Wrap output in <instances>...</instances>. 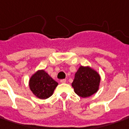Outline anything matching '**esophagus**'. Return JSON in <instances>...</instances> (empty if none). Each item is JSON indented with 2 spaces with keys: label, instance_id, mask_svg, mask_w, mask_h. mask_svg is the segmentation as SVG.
I'll return each mask as SVG.
<instances>
[{
  "label": "esophagus",
  "instance_id": "obj_1",
  "mask_svg": "<svg viewBox=\"0 0 129 129\" xmlns=\"http://www.w3.org/2000/svg\"><path fill=\"white\" fill-rule=\"evenodd\" d=\"M60 82L61 83H66V79H62V80H60Z\"/></svg>",
  "mask_w": 129,
  "mask_h": 129
}]
</instances>
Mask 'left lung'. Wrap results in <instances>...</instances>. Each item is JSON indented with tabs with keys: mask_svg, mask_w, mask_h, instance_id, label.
<instances>
[{
	"mask_svg": "<svg viewBox=\"0 0 129 129\" xmlns=\"http://www.w3.org/2000/svg\"><path fill=\"white\" fill-rule=\"evenodd\" d=\"M100 82V75L95 69L89 66H81L75 73L71 86L77 95L88 98L99 91Z\"/></svg>",
	"mask_w": 129,
	"mask_h": 129,
	"instance_id": "left-lung-1",
	"label": "left lung"
}]
</instances>
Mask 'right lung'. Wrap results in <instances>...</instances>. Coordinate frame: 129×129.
<instances>
[{
	"mask_svg": "<svg viewBox=\"0 0 129 129\" xmlns=\"http://www.w3.org/2000/svg\"><path fill=\"white\" fill-rule=\"evenodd\" d=\"M29 88L34 95L40 99H46L53 95L58 83L44 70H38L29 79Z\"/></svg>",
	"mask_w": 129,
	"mask_h": 129,
	"instance_id": "1",
	"label": "right lung"
}]
</instances>
